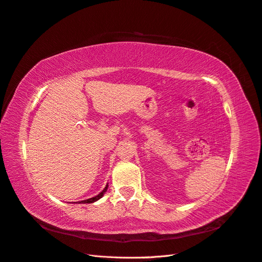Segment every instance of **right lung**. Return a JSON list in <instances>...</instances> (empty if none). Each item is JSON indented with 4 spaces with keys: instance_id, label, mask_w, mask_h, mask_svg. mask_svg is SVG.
I'll use <instances>...</instances> for the list:
<instances>
[{
    "instance_id": "obj_1",
    "label": "right lung",
    "mask_w": 262,
    "mask_h": 262,
    "mask_svg": "<svg viewBox=\"0 0 262 262\" xmlns=\"http://www.w3.org/2000/svg\"><path fill=\"white\" fill-rule=\"evenodd\" d=\"M107 184H106V186H105V188H104V190L101 192V193H99L98 194V195H96V196H94V198H91V199H88V200H83V201H80L79 202V203L80 204H83V203H94V202H96V201H98V200H100L103 195H104V193H105L106 192V190H107Z\"/></svg>"
}]
</instances>
